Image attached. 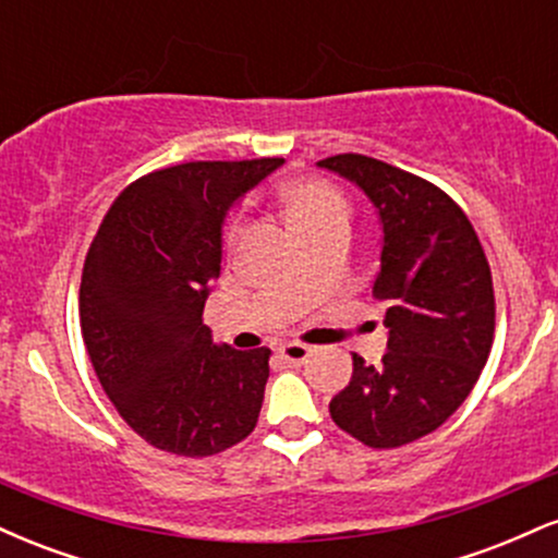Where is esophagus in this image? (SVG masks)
<instances>
[{
  "label": "esophagus",
  "instance_id": "34e87169",
  "mask_svg": "<svg viewBox=\"0 0 558 558\" xmlns=\"http://www.w3.org/2000/svg\"><path fill=\"white\" fill-rule=\"evenodd\" d=\"M278 356L286 364H293V367H299V364H304L306 360H310L312 349H310V345H304V343H286V345H280V349H278Z\"/></svg>",
  "mask_w": 558,
  "mask_h": 558
}]
</instances>
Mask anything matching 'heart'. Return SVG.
Instances as JSON below:
<instances>
[{
	"instance_id": "obj_1",
	"label": "heart",
	"mask_w": 558,
	"mask_h": 558,
	"mask_svg": "<svg viewBox=\"0 0 558 558\" xmlns=\"http://www.w3.org/2000/svg\"><path fill=\"white\" fill-rule=\"evenodd\" d=\"M286 217L301 239L323 233L330 228H349L351 207L336 185L319 178H301L280 191ZM243 233V222L233 220L228 228V243H235Z\"/></svg>"
}]
</instances>
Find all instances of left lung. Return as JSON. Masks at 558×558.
<instances>
[{
	"label": "left lung",
	"mask_w": 558,
	"mask_h": 558,
	"mask_svg": "<svg viewBox=\"0 0 558 558\" xmlns=\"http://www.w3.org/2000/svg\"><path fill=\"white\" fill-rule=\"evenodd\" d=\"M356 183L383 226L373 293L386 301L380 364L354 354L330 417L369 448H399L438 430L488 362L496 330L490 265L457 202L425 178L364 155L319 159Z\"/></svg>",
	"instance_id": "left-lung-1"
}]
</instances>
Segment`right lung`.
I'll return each mask as SVG.
<instances>
[{
  "label": "right lung",
  "mask_w": 558,
  "mask_h": 558,
  "mask_svg": "<svg viewBox=\"0 0 558 558\" xmlns=\"http://www.w3.org/2000/svg\"><path fill=\"white\" fill-rule=\"evenodd\" d=\"M283 159L185 162L133 181L96 230L81 332L114 409L146 444L213 457L257 427L270 349L217 345L204 301L220 278L222 222Z\"/></svg>",
  "instance_id": "1"
}]
</instances>
